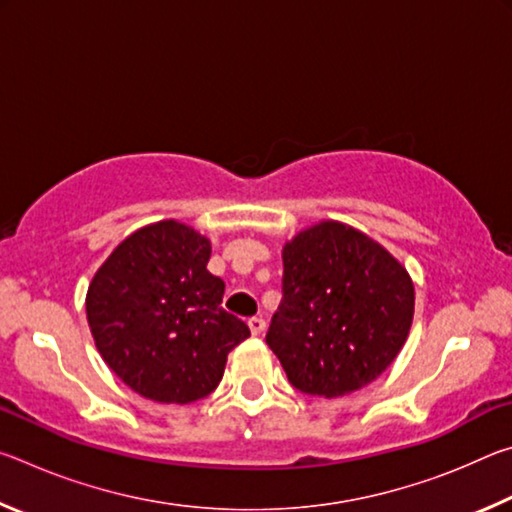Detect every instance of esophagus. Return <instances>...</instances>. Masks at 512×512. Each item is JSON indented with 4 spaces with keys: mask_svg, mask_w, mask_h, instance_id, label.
Instances as JSON below:
<instances>
[{
    "mask_svg": "<svg viewBox=\"0 0 512 512\" xmlns=\"http://www.w3.org/2000/svg\"><path fill=\"white\" fill-rule=\"evenodd\" d=\"M248 327H250V334L259 336V334H264L266 320H264V318H250V320H248Z\"/></svg>",
    "mask_w": 512,
    "mask_h": 512,
    "instance_id": "1",
    "label": "esophagus"
}]
</instances>
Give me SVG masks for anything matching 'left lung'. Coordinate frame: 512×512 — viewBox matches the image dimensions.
<instances>
[{"label": "left lung", "instance_id": "1", "mask_svg": "<svg viewBox=\"0 0 512 512\" xmlns=\"http://www.w3.org/2000/svg\"><path fill=\"white\" fill-rule=\"evenodd\" d=\"M280 309L266 343L298 391L341 397L368 386L400 354L413 323L406 268L341 221H318L282 248Z\"/></svg>", "mask_w": 512, "mask_h": 512}]
</instances>
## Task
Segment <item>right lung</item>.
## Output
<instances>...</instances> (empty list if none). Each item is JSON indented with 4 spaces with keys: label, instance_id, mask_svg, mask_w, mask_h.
Returning a JSON list of instances; mask_svg holds the SVG:
<instances>
[{
    "label": "right lung",
    "instance_id": "1",
    "mask_svg": "<svg viewBox=\"0 0 512 512\" xmlns=\"http://www.w3.org/2000/svg\"><path fill=\"white\" fill-rule=\"evenodd\" d=\"M210 239L180 221L135 230L94 273L85 311L108 368L146 400L189 404L210 395L228 352L250 329L221 307L207 271Z\"/></svg>",
    "mask_w": 512,
    "mask_h": 512
}]
</instances>
